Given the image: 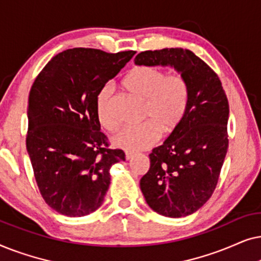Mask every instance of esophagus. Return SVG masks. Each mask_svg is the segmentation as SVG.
<instances>
[{
  "label": "esophagus",
  "mask_w": 261,
  "mask_h": 261,
  "mask_svg": "<svg viewBox=\"0 0 261 261\" xmlns=\"http://www.w3.org/2000/svg\"><path fill=\"white\" fill-rule=\"evenodd\" d=\"M133 156H134V154L132 152H126V160L133 159Z\"/></svg>",
  "instance_id": "34e87169"
}]
</instances>
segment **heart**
Listing matches in <instances>:
<instances>
[{"label":"heart","instance_id":"b5f03b06","mask_svg":"<svg viewBox=\"0 0 261 261\" xmlns=\"http://www.w3.org/2000/svg\"><path fill=\"white\" fill-rule=\"evenodd\" d=\"M122 88L130 96L144 102V124L126 127L113 138L115 147L126 151H142L154 145L159 132L172 134L183 122L189 105V85L180 73L167 74L154 66H137L128 71ZM96 114L107 130L113 132L119 121L112 110V90L106 87L96 97Z\"/></svg>","mask_w":261,"mask_h":261}]
</instances>
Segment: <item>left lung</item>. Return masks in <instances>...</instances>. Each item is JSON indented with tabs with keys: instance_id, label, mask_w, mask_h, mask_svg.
Here are the masks:
<instances>
[{
	"instance_id": "8db88e82",
	"label": "left lung",
	"mask_w": 261,
	"mask_h": 261,
	"mask_svg": "<svg viewBox=\"0 0 261 261\" xmlns=\"http://www.w3.org/2000/svg\"><path fill=\"white\" fill-rule=\"evenodd\" d=\"M134 62L172 67L188 82L189 105L183 122L163 145L153 148L140 189L149 208L160 215H191L213 195L226 158L227 96L217 74L189 49L145 51Z\"/></svg>"
}]
</instances>
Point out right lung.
<instances>
[{"label":"right lung","instance_id":"right-lung-1","mask_svg":"<svg viewBox=\"0 0 261 261\" xmlns=\"http://www.w3.org/2000/svg\"><path fill=\"white\" fill-rule=\"evenodd\" d=\"M135 55L70 48L49 60L28 99L26 147L35 180L48 206L70 217L94 213L110 184V167L124 162L108 148L96 97Z\"/></svg>","mask_w":261,"mask_h":261}]
</instances>
